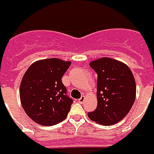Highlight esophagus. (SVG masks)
I'll use <instances>...</instances> for the list:
<instances>
[{
    "label": "esophagus",
    "instance_id": "1",
    "mask_svg": "<svg viewBox=\"0 0 154 154\" xmlns=\"http://www.w3.org/2000/svg\"><path fill=\"white\" fill-rule=\"evenodd\" d=\"M85 100H86V97L83 95V96H82V97L78 100V102L80 103H84V102H85Z\"/></svg>",
    "mask_w": 154,
    "mask_h": 154
}]
</instances>
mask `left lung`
<instances>
[{"label": "left lung", "instance_id": "1", "mask_svg": "<svg viewBox=\"0 0 154 154\" xmlns=\"http://www.w3.org/2000/svg\"><path fill=\"white\" fill-rule=\"evenodd\" d=\"M98 75L97 108L89 118L103 126L118 123L134 104L136 85L131 70L124 63L103 57L90 63Z\"/></svg>", "mask_w": 154, "mask_h": 154}]
</instances>
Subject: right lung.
<instances>
[{"label": "right lung", "instance_id": "right-lung-1", "mask_svg": "<svg viewBox=\"0 0 154 154\" xmlns=\"http://www.w3.org/2000/svg\"><path fill=\"white\" fill-rule=\"evenodd\" d=\"M70 61L57 58L37 60L20 83L21 104L28 117L42 126H54L67 118L72 100L62 82Z\"/></svg>", "mask_w": 154, "mask_h": 154}]
</instances>
